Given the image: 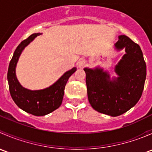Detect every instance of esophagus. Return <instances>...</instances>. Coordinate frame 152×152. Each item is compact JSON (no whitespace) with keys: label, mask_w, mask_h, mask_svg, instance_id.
<instances>
[{"label":"esophagus","mask_w":152,"mask_h":152,"mask_svg":"<svg viewBox=\"0 0 152 152\" xmlns=\"http://www.w3.org/2000/svg\"><path fill=\"white\" fill-rule=\"evenodd\" d=\"M85 63H86V61L85 60V59H79V60L78 61V62H77L78 67H80V68H81V67H83L84 65H85Z\"/></svg>","instance_id":"esophagus-1"}]
</instances>
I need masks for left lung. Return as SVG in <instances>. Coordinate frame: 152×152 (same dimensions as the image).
<instances>
[{
	"mask_svg": "<svg viewBox=\"0 0 152 152\" xmlns=\"http://www.w3.org/2000/svg\"><path fill=\"white\" fill-rule=\"evenodd\" d=\"M118 51L125 54L114 70L117 77L110 79L103 68L85 67L87 96L91 107L107 115H121L132 108L142 96L146 77V65L140 47L125 35L115 44Z\"/></svg>",
	"mask_w": 152,
	"mask_h": 152,
	"instance_id": "left-lung-1",
	"label": "left lung"
}]
</instances>
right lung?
Instances as JSON below:
<instances>
[{
    "label": "right lung",
    "instance_id": "right-lung-1",
    "mask_svg": "<svg viewBox=\"0 0 152 152\" xmlns=\"http://www.w3.org/2000/svg\"><path fill=\"white\" fill-rule=\"evenodd\" d=\"M42 34L35 33L22 41L14 52L9 65L7 79L12 99L19 108L36 116H43L59 108L62 104L64 90L70 76L76 70V67L65 72L56 82L42 90H31L20 85L16 76V67L20 56L27 45L35 37Z\"/></svg>",
    "mask_w": 152,
    "mask_h": 152
}]
</instances>
